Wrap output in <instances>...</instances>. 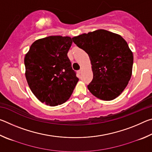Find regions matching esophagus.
Instances as JSON below:
<instances>
[{"mask_svg":"<svg viewBox=\"0 0 152 152\" xmlns=\"http://www.w3.org/2000/svg\"><path fill=\"white\" fill-rule=\"evenodd\" d=\"M82 72V68H80V70H79L78 71V72L79 74H81Z\"/></svg>","mask_w":152,"mask_h":152,"instance_id":"34e87169","label":"esophagus"}]
</instances>
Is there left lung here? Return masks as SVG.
Here are the masks:
<instances>
[{
    "label": "left lung",
    "mask_w": 152,
    "mask_h": 152,
    "mask_svg": "<svg viewBox=\"0 0 152 152\" xmlns=\"http://www.w3.org/2000/svg\"><path fill=\"white\" fill-rule=\"evenodd\" d=\"M88 55L93 79L88 89L94 96L112 101L124 91L132 74L133 52L119 34L104 29L83 33L72 38Z\"/></svg>",
    "instance_id": "1"
}]
</instances>
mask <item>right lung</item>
I'll return each instance as SVG.
<instances>
[{
	"label": "right lung",
	"instance_id": "add662e5",
	"mask_svg": "<svg viewBox=\"0 0 152 152\" xmlns=\"http://www.w3.org/2000/svg\"><path fill=\"white\" fill-rule=\"evenodd\" d=\"M72 43L68 36H49L33 42L25 54L28 85L42 103L57 106L72 94L79 79L67 56Z\"/></svg>",
	"mask_w": 152,
	"mask_h": 152
}]
</instances>
